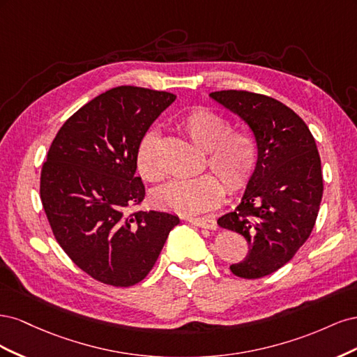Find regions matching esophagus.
I'll list each match as a JSON object with an SVG mask.
<instances>
[{
    "label": "esophagus",
    "instance_id": "34e87169",
    "mask_svg": "<svg viewBox=\"0 0 357 357\" xmlns=\"http://www.w3.org/2000/svg\"><path fill=\"white\" fill-rule=\"evenodd\" d=\"M188 222L198 226V228H204V229L214 231L215 228H218V225H215V222L210 218H190V219H188Z\"/></svg>",
    "mask_w": 357,
    "mask_h": 357
}]
</instances>
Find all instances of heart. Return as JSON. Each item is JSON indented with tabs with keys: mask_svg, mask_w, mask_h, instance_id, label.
<instances>
[{
	"mask_svg": "<svg viewBox=\"0 0 357 357\" xmlns=\"http://www.w3.org/2000/svg\"><path fill=\"white\" fill-rule=\"evenodd\" d=\"M180 126L190 142L207 155L213 174L195 178L172 180L153 192L159 208L181 215H193L219 205L226 190L235 193L247 186L256 167L257 150L250 134L229 131L228 119L204 107L192 110L181 119ZM159 134L147 131L137 149L138 174L147 181H159L164 176L158 162Z\"/></svg>",
	"mask_w": 357,
	"mask_h": 357,
	"instance_id": "heart-1",
	"label": "heart"
}]
</instances>
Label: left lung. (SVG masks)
I'll return each instance as SVG.
<instances>
[{
  "label": "left lung",
  "instance_id": "obj_1",
  "mask_svg": "<svg viewBox=\"0 0 357 357\" xmlns=\"http://www.w3.org/2000/svg\"><path fill=\"white\" fill-rule=\"evenodd\" d=\"M210 98L240 116L253 132L257 159L238 207L219 218L241 234L248 253L231 271L261 278L287 264L314 228L323 177L314 137L283 102L245 91L211 92Z\"/></svg>",
  "mask_w": 357,
  "mask_h": 357
}]
</instances>
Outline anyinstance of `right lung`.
<instances>
[{"label": "right lung", "instance_id": "obj_1", "mask_svg": "<svg viewBox=\"0 0 357 357\" xmlns=\"http://www.w3.org/2000/svg\"><path fill=\"white\" fill-rule=\"evenodd\" d=\"M176 95L119 86L62 125L49 149L40 197L56 241L101 283L134 286L150 273L178 215L135 211L144 199L137 149Z\"/></svg>", "mask_w": 357, "mask_h": 357}]
</instances>
